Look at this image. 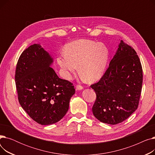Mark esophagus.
Wrapping results in <instances>:
<instances>
[{"label":"esophagus","instance_id":"1","mask_svg":"<svg viewBox=\"0 0 155 155\" xmlns=\"http://www.w3.org/2000/svg\"><path fill=\"white\" fill-rule=\"evenodd\" d=\"M76 88L77 89V90H82V89L84 88V87H83L82 85H77L76 86Z\"/></svg>","mask_w":155,"mask_h":155}]
</instances>
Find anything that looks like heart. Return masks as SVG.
Returning <instances> with one entry per match:
<instances>
[{"label":"heart","instance_id":"heart-1","mask_svg":"<svg viewBox=\"0 0 155 155\" xmlns=\"http://www.w3.org/2000/svg\"><path fill=\"white\" fill-rule=\"evenodd\" d=\"M64 54L57 58V63L62 70L63 77L70 79L77 72L88 82L99 80L107 68L109 52L102 43L88 39H78L65 45Z\"/></svg>","mask_w":155,"mask_h":155}]
</instances>
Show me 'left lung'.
Masks as SVG:
<instances>
[{
    "instance_id": "8db88e82",
    "label": "left lung",
    "mask_w": 155,
    "mask_h": 155,
    "mask_svg": "<svg viewBox=\"0 0 155 155\" xmlns=\"http://www.w3.org/2000/svg\"><path fill=\"white\" fill-rule=\"evenodd\" d=\"M109 66L98 82L91 85L97 98L94 116L102 123L117 124L137 109L143 84V69L134 49L120 41Z\"/></svg>"
}]
</instances>
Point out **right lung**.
Here are the masks:
<instances>
[{
	"instance_id": "1",
	"label": "right lung",
	"mask_w": 155,
	"mask_h": 155,
	"mask_svg": "<svg viewBox=\"0 0 155 155\" xmlns=\"http://www.w3.org/2000/svg\"><path fill=\"white\" fill-rule=\"evenodd\" d=\"M53 59L39 44L31 45L21 54L15 69L18 100L29 117L41 125L60 120L66 114L75 90L50 67Z\"/></svg>"
}]
</instances>
